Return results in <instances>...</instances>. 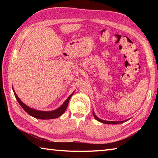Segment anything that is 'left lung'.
<instances>
[{
  "mask_svg": "<svg viewBox=\"0 0 158 158\" xmlns=\"http://www.w3.org/2000/svg\"><path fill=\"white\" fill-rule=\"evenodd\" d=\"M93 116H94V118L96 120H97V121H100L101 123H105V124H119V123H123L126 121H104V120L100 119L99 118L96 116V115L95 114L94 111H93Z\"/></svg>",
  "mask_w": 158,
  "mask_h": 158,
  "instance_id": "obj_1",
  "label": "left lung"
}]
</instances>
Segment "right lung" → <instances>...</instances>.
<instances>
[{"instance_id": "1", "label": "right lung", "mask_w": 158, "mask_h": 158, "mask_svg": "<svg viewBox=\"0 0 158 158\" xmlns=\"http://www.w3.org/2000/svg\"><path fill=\"white\" fill-rule=\"evenodd\" d=\"M14 91L15 98L17 99V100L18 101V102L19 103V105H21V107H22L24 111L27 112V113L31 115V116H33L35 118H38V119H44V120H47V119H53V118H58L65 111L67 107H68V105L69 102V99L71 98L72 95H73V93L69 96L68 99L65 101L62 105H61L59 108H58L56 109V110L53 111H39V110H36V109H32L31 107H29L27 105H26L24 103L22 102L21 101L19 98H18V96L16 94L15 90H13Z\"/></svg>"}]
</instances>
